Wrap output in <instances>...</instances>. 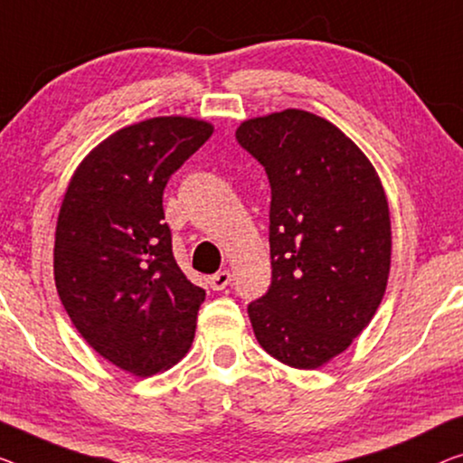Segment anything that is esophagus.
Listing matches in <instances>:
<instances>
[{"instance_id": "esophagus-1", "label": "esophagus", "mask_w": 463, "mask_h": 463, "mask_svg": "<svg viewBox=\"0 0 463 463\" xmlns=\"http://www.w3.org/2000/svg\"><path fill=\"white\" fill-rule=\"evenodd\" d=\"M229 282H231V272L229 270L216 272L208 279V285L213 288V291H222V288L229 287Z\"/></svg>"}]
</instances>
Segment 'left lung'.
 I'll list each match as a JSON object with an SVG mask.
<instances>
[{
	"label": "left lung",
	"instance_id": "left-lung-1",
	"mask_svg": "<svg viewBox=\"0 0 463 463\" xmlns=\"http://www.w3.org/2000/svg\"><path fill=\"white\" fill-rule=\"evenodd\" d=\"M237 141L272 189V285L250 303L274 360L316 370L360 336L384 298L391 213L374 165L333 122L306 109L243 120Z\"/></svg>",
	"mask_w": 463,
	"mask_h": 463
}]
</instances>
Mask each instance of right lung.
<instances>
[{"label":"right lung","instance_id":"obj_1","mask_svg":"<svg viewBox=\"0 0 463 463\" xmlns=\"http://www.w3.org/2000/svg\"><path fill=\"white\" fill-rule=\"evenodd\" d=\"M213 127L157 116L124 127L79 164L55 224L53 279L74 328L135 376L187 355L205 291L178 268L164 222L168 178Z\"/></svg>","mask_w":463,"mask_h":463}]
</instances>
